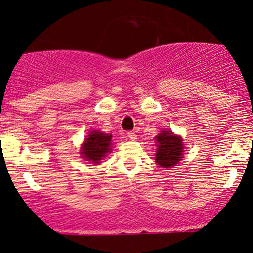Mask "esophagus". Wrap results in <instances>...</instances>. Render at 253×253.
Returning a JSON list of instances; mask_svg holds the SVG:
<instances>
[{"instance_id": "obj_1", "label": "esophagus", "mask_w": 253, "mask_h": 253, "mask_svg": "<svg viewBox=\"0 0 253 253\" xmlns=\"http://www.w3.org/2000/svg\"><path fill=\"white\" fill-rule=\"evenodd\" d=\"M127 136H128V138L131 139V141H136L137 139V134L134 133V132H128V133H127Z\"/></svg>"}]
</instances>
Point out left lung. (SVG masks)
<instances>
[{"instance_id": "1", "label": "left lung", "mask_w": 253, "mask_h": 253, "mask_svg": "<svg viewBox=\"0 0 253 253\" xmlns=\"http://www.w3.org/2000/svg\"><path fill=\"white\" fill-rule=\"evenodd\" d=\"M155 163L162 168H174L182 160L185 145L182 137L175 134L169 129H163L157 137H154Z\"/></svg>"}]
</instances>
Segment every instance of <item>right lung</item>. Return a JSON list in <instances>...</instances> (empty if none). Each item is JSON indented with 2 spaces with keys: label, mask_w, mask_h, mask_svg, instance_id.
I'll use <instances>...</instances> for the list:
<instances>
[{
  "label": "right lung",
  "mask_w": 253,
  "mask_h": 253,
  "mask_svg": "<svg viewBox=\"0 0 253 253\" xmlns=\"http://www.w3.org/2000/svg\"><path fill=\"white\" fill-rule=\"evenodd\" d=\"M112 134H106L99 129H93L88 133L81 144L79 154L84 162L90 164H100L101 160L111 153Z\"/></svg>",
  "instance_id": "add662e5"
}]
</instances>
